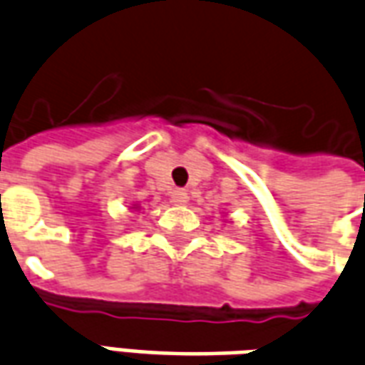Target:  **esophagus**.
<instances>
[{
	"label": "esophagus",
	"instance_id": "obj_1",
	"mask_svg": "<svg viewBox=\"0 0 365 365\" xmlns=\"http://www.w3.org/2000/svg\"><path fill=\"white\" fill-rule=\"evenodd\" d=\"M187 201H190V195L185 190H175L172 193V203H175V205H185Z\"/></svg>",
	"mask_w": 365,
	"mask_h": 365
}]
</instances>
